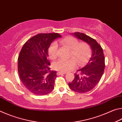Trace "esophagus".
Masks as SVG:
<instances>
[{"mask_svg":"<svg viewBox=\"0 0 122 122\" xmlns=\"http://www.w3.org/2000/svg\"><path fill=\"white\" fill-rule=\"evenodd\" d=\"M66 73H64V72H61V71H58L57 73V75H63V74H65Z\"/></svg>","mask_w":122,"mask_h":122,"instance_id":"1","label":"esophagus"}]
</instances>
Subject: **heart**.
Masks as SVG:
<instances>
[{
	"label": "heart",
	"instance_id": "1",
	"mask_svg": "<svg viewBox=\"0 0 122 122\" xmlns=\"http://www.w3.org/2000/svg\"><path fill=\"white\" fill-rule=\"evenodd\" d=\"M59 42L71 50L69 57L71 59L59 60L53 63L54 69L56 71L65 72L75 68L76 65H84L90 58L92 49L86 42H79L77 39L73 36H67L59 40ZM49 57L54 60L57 57V45L54 42L48 49Z\"/></svg>",
	"mask_w": 122,
	"mask_h": 122
}]
</instances>
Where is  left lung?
<instances>
[{
  "label": "left lung",
  "instance_id": "left-lung-1",
  "mask_svg": "<svg viewBox=\"0 0 122 122\" xmlns=\"http://www.w3.org/2000/svg\"><path fill=\"white\" fill-rule=\"evenodd\" d=\"M72 34L88 44L92 50V57L88 63L77 70V73L74 74V80L68 83L72 90L85 93L94 89L102 77L105 68L104 53L102 47L95 39L82 33L75 32Z\"/></svg>",
  "mask_w": 122,
  "mask_h": 122
}]
</instances>
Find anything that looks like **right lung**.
Listing matches in <instances>:
<instances>
[{"label": "right lung", "mask_w": 122, "mask_h": 122, "mask_svg": "<svg viewBox=\"0 0 122 122\" xmlns=\"http://www.w3.org/2000/svg\"><path fill=\"white\" fill-rule=\"evenodd\" d=\"M58 33L38 34L26 41L18 57V73L22 84L36 95H45L54 88L56 71H51L48 50Z\"/></svg>", "instance_id": "obj_1"}]
</instances>
